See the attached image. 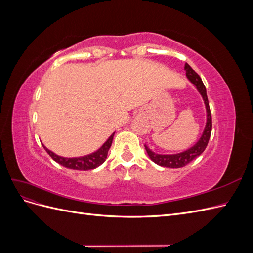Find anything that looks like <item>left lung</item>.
<instances>
[{
    "mask_svg": "<svg viewBox=\"0 0 253 253\" xmlns=\"http://www.w3.org/2000/svg\"><path fill=\"white\" fill-rule=\"evenodd\" d=\"M185 70H186V75L188 79L192 82L198 91L202 94L204 101L207 108V125L205 127V131L203 133V136L201 137V139L198 140V142L193 145L192 148H190L189 150L179 153V154H175V155H160V154H155L154 152H152L147 145H144L145 150L148 152V155L150 158L154 162L155 164L163 166V167H168V168H181L185 167L186 165L190 164L193 159L200 156L202 153L205 151V149L208 145L210 136H211V131H212V117H211V112H210V106H209V101H208V97H207V91L206 87L204 85V83L202 81V78L198 76V74L191 67L188 63L185 65Z\"/></svg>",
    "mask_w": 253,
    "mask_h": 253,
    "instance_id": "left-lung-1",
    "label": "left lung"
}]
</instances>
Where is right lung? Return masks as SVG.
Wrapping results in <instances>:
<instances>
[{
  "mask_svg": "<svg viewBox=\"0 0 253 253\" xmlns=\"http://www.w3.org/2000/svg\"><path fill=\"white\" fill-rule=\"evenodd\" d=\"M113 137L114 134L110 137L102 147L99 149L97 152L93 153L90 155H86L83 157H77V158H64L56 155L55 153H52L48 149L44 147V149L46 150V152L49 154V156L57 162L58 164L62 165L66 168H70V169L73 170H78V171H88V170H93L98 166H100L101 164L104 163V160L106 159V156H108L109 150L112 145L113 142Z\"/></svg>",
  "mask_w": 253,
  "mask_h": 253,
  "instance_id": "add662e5",
  "label": "right lung"
}]
</instances>
